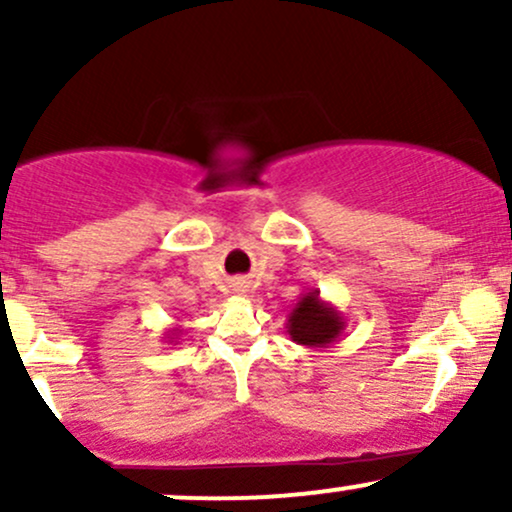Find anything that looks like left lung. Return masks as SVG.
Masks as SVG:
<instances>
[{
    "label": "left lung",
    "mask_w": 512,
    "mask_h": 512,
    "mask_svg": "<svg viewBox=\"0 0 512 512\" xmlns=\"http://www.w3.org/2000/svg\"><path fill=\"white\" fill-rule=\"evenodd\" d=\"M346 320L342 310L332 303L322 301L320 291L308 289L301 293L298 303L293 305L286 317V332L296 344L308 349H330L334 342L342 339Z\"/></svg>",
    "instance_id": "8db88e82"
}]
</instances>
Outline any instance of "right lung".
Here are the masks:
<instances>
[{
    "label": "right lung",
    "instance_id": "right-lung-1",
    "mask_svg": "<svg viewBox=\"0 0 512 512\" xmlns=\"http://www.w3.org/2000/svg\"><path fill=\"white\" fill-rule=\"evenodd\" d=\"M180 332H182V330H178V327H173V330L166 332V337H163V339H168V344H173L175 339L180 337ZM175 344H178V342H175Z\"/></svg>",
    "mask_w": 512,
    "mask_h": 512
}]
</instances>
